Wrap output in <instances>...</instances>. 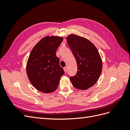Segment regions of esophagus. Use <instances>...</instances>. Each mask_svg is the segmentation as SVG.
<instances>
[{"instance_id": "1", "label": "esophagus", "mask_w": 130, "mask_h": 130, "mask_svg": "<svg viewBox=\"0 0 130 130\" xmlns=\"http://www.w3.org/2000/svg\"><path fill=\"white\" fill-rule=\"evenodd\" d=\"M63 70H64V72L66 73H67V67H64V68H63Z\"/></svg>"}]
</instances>
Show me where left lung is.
Wrapping results in <instances>:
<instances>
[{
  "label": "left lung",
  "instance_id": "1",
  "mask_svg": "<svg viewBox=\"0 0 130 130\" xmlns=\"http://www.w3.org/2000/svg\"><path fill=\"white\" fill-rule=\"evenodd\" d=\"M66 38L77 66L76 74L70 77V80L76 88L88 89L95 84L100 76L103 69L101 56L88 39L75 34H70Z\"/></svg>",
  "mask_w": 130,
  "mask_h": 130
}]
</instances>
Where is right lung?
I'll return each mask as SVG.
<instances>
[{
	"instance_id": "1",
	"label": "right lung",
	"mask_w": 130,
	"mask_h": 130,
	"mask_svg": "<svg viewBox=\"0 0 130 130\" xmlns=\"http://www.w3.org/2000/svg\"><path fill=\"white\" fill-rule=\"evenodd\" d=\"M63 38L46 36L35 45L26 63L30 82L39 91L49 93L55 90L64 71L60 66L56 52Z\"/></svg>"
}]
</instances>
